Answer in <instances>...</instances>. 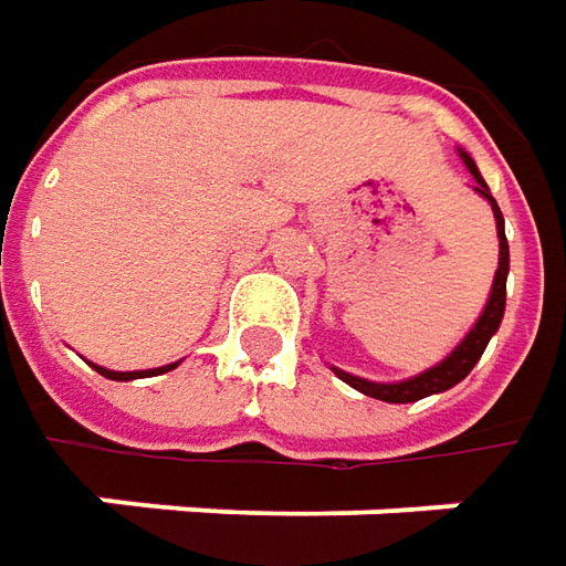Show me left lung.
<instances>
[{
    "label": "left lung",
    "instance_id": "left-lung-1",
    "mask_svg": "<svg viewBox=\"0 0 566 566\" xmlns=\"http://www.w3.org/2000/svg\"><path fill=\"white\" fill-rule=\"evenodd\" d=\"M463 160H467L469 172H472V179H475V191L491 201L494 220H497V239H501V258H497V273H494V286H491L489 305H485L482 317L475 321V327L467 334V339H463V343H460V346H457V349H453L441 365L428 368V371H422L419 378L400 380V384H375V380L356 378V375H349V371H339V368H334L339 380H346L349 387H356V390L365 394V397H375V400H384V402H416V400H422V397H431V394L450 390L453 384H460V380L467 378L469 371L475 368V361L482 359V353H485L489 339L494 337V331L501 327L504 302H507V271H511V249H507V235H504V217H501V207H497V201L489 195L485 179L479 176V166L472 164V157H469V154H463Z\"/></svg>",
    "mask_w": 566,
    "mask_h": 566
}]
</instances>
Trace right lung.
<instances>
[{
	"label": "right lung",
	"instance_id": "add662e5",
	"mask_svg": "<svg viewBox=\"0 0 566 566\" xmlns=\"http://www.w3.org/2000/svg\"><path fill=\"white\" fill-rule=\"evenodd\" d=\"M103 378L109 380H132V378H154V375H164V371H172L176 368V361L172 365H164V368H150V371H109V368H99V365H94Z\"/></svg>",
	"mask_w": 566,
	"mask_h": 566
}]
</instances>
